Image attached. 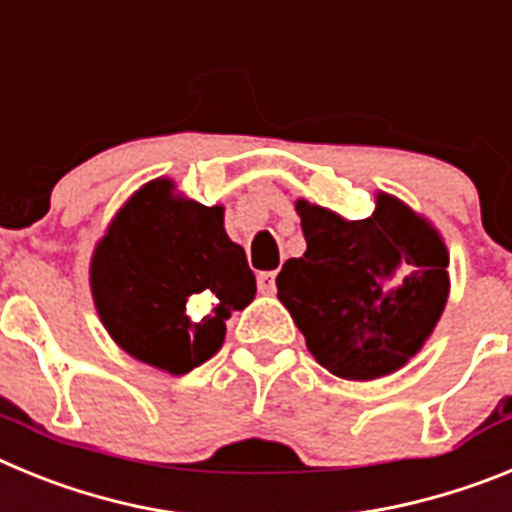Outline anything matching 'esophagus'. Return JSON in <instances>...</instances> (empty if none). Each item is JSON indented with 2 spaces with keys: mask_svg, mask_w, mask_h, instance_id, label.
Instances as JSON below:
<instances>
[{
  "mask_svg": "<svg viewBox=\"0 0 512 512\" xmlns=\"http://www.w3.org/2000/svg\"><path fill=\"white\" fill-rule=\"evenodd\" d=\"M274 289H277V271H261L259 292H264V295H274Z\"/></svg>",
  "mask_w": 512,
  "mask_h": 512,
  "instance_id": "obj_1",
  "label": "esophagus"
}]
</instances>
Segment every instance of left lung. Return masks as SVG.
I'll use <instances>...</instances> for the list:
<instances>
[{
	"label": "left lung",
	"instance_id": "left-lung-1",
	"mask_svg": "<svg viewBox=\"0 0 512 512\" xmlns=\"http://www.w3.org/2000/svg\"><path fill=\"white\" fill-rule=\"evenodd\" d=\"M307 251L277 277L310 354L343 379L397 372L423 348L449 300V251L425 217L377 194L366 220L297 200Z\"/></svg>",
	"mask_w": 512,
	"mask_h": 512
}]
</instances>
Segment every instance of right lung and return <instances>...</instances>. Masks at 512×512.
Returning <instances> with one entry per match:
<instances>
[{"label":"right lung","mask_w":512,"mask_h":512,"mask_svg":"<svg viewBox=\"0 0 512 512\" xmlns=\"http://www.w3.org/2000/svg\"><path fill=\"white\" fill-rule=\"evenodd\" d=\"M89 282L117 346L169 374L215 356L230 312L256 295L223 207L176 197L171 179H153L122 205L94 248Z\"/></svg>","instance_id":"obj_1"}]
</instances>
